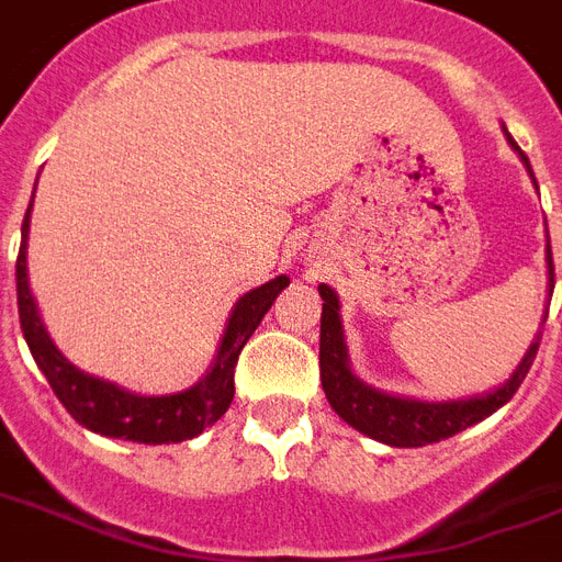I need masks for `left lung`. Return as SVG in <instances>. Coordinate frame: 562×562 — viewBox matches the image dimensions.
<instances>
[{
  "instance_id": "left-lung-1",
  "label": "left lung",
  "mask_w": 562,
  "mask_h": 562,
  "mask_svg": "<svg viewBox=\"0 0 562 562\" xmlns=\"http://www.w3.org/2000/svg\"><path fill=\"white\" fill-rule=\"evenodd\" d=\"M503 131H506V125H503ZM506 139L517 150V157L522 159L531 182L537 186L529 157L522 154L520 145L514 143L508 131ZM546 237H549V231H546ZM546 266H549L551 294L554 291V262H551L549 239H546ZM319 296H323V319H319V380H323L325 397H328L334 412L346 419L348 426L357 428L366 437H371V440L394 446V449H423L428 442L449 440L454 434L465 431L469 426H474V423L485 419L488 414L497 412V408H503L514 397V391L520 389L522 380H526L531 362L537 357V348H540V331H537L535 339H531V346L522 353V360L517 362V369L508 374L506 383L494 385L485 394L460 400L400 397V394L374 389V385H369L366 380L353 374L351 357H348L346 346V331H342V317H339L337 291L323 282L319 285ZM543 323H540V328H543Z\"/></svg>"
}]
</instances>
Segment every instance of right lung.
Segmentation results:
<instances>
[{
    "label": "right lung",
    "mask_w": 562,
    "mask_h": 562,
    "mask_svg": "<svg viewBox=\"0 0 562 562\" xmlns=\"http://www.w3.org/2000/svg\"><path fill=\"white\" fill-rule=\"evenodd\" d=\"M31 205H27L25 223H22V245H19L16 257L19 323H22V334H25L33 360H36L42 374L48 376L50 389L59 397V403L68 408L70 417L93 434L113 437V440L145 442V446L191 440L223 417L228 412L231 400H234V366L239 360V351L248 342V337L257 331L259 319L266 317V311L271 308L277 294L291 282L289 277L285 273L273 277L266 285L239 296L234 311H231L223 339H220L214 362L200 383H193L186 391H177V394H162V397L134 394V391L122 389L111 380L79 371L54 346V339H50L48 328L40 317L36 300H33L31 280H27Z\"/></svg>",
    "instance_id": "1"
}]
</instances>
